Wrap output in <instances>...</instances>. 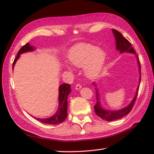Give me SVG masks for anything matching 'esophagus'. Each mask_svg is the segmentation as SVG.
Segmentation results:
<instances>
[{"mask_svg":"<svg viewBox=\"0 0 154 154\" xmlns=\"http://www.w3.org/2000/svg\"><path fill=\"white\" fill-rule=\"evenodd\" d=\"M81 88H82V85H81L80 84H77L76 85H75V89L79 90H80Z\"/></svg>","mask_w":154,"mask_h":154,"instance_id":"1","label":"esophagus"}]
</instances>
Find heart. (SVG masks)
<instances>
[{
	"instance_id": "heart-1",
	"label": "heart",
	"mask_w": 154,
	"mask_h": 154,
	"mask_svg": "<svg viewBox=\"0 0 154 154\" xmlns=\"http://www.w3.org/2000/svg\"><path fill=\"white\" fill-rule=\"evenodd\" d=\"M67 58L72 66L84 67L85 76L90 79L95 78L100 73L105 65L106 54L102 49L90 44L79 43L69 49ZM69 70L71 69L66 66Z\"/></svg>"
}]
</instances>
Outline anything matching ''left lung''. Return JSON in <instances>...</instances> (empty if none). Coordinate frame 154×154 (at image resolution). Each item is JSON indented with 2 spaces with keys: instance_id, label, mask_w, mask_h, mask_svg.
<instances>
[{
  "instance_id": "left-lung-1",
  "label": "left lung",
  "mask_w": 154,
  "mask_h": 154,
  "mask_svg": "<svg viewBox=\"0 0 154 154\" xmlns=\"http://www.w3.org/2000/svg\"><path fill=\"white\" fill-rule=\"evenodd\" d=\"M113 33L114 35L115 38H116L117 50L119 51L120 54L124 53V52H129V53L134 54L136 55V52H135L134 49L132 47L131 43H130L126 38H124L123 35H122L119 31L113 29ZM136 56L137 58L138 64H139V71H140L139 83L137 87V92H136V94H135V96L132 100L131 103H130L127 106L122 109H119V110H116V111L106 110V109H105L102 106H101V104L100 102V95H99L98 90L96 88H95L96 96V104L95 105V106H94V107L95 113L98 116H99L100 118H101L103 119H105L106 121H113V120H116V119H118L119 118H123L124 116H126L127 114H128L130 112V111L132 110V107H133L135 100H136L137 97L138 92H139V87L140 82V76H141V75H141V73H140V64L139 60V57H138L137 55H136ZM93 84L95 85L94 83H93Z\"/></svg>"
}]
</instances>
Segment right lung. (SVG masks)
<instances>
[{"instance_id": "add662e5", "label": "right lung", "mask_w": 154, "mask_h": 154, "mask_svg": "<svg viewBox=\"0 0 154 154\" xmlns=\"http://www.w3.org/2000/svg\"><path fill=\"white\" fill-rule=\"evenodd\" d=\"M35 50V48L33 46L30 45L29 43H27L26 45L21 48V49L18 51L16 58H15L14 63H13V69L15 64V62L20 58V54L27 51H32ZM71 92V85L67 84V83H63L60 85L59 87V96H58V101H59V106L55 115L53 116L50 117L49 118L46 119H38L36 118L37 120L40 121L41 122L44 124H58L63 122L65 119L67 117V98L69 96V93Z\"/></svg>"}]
</instances>
